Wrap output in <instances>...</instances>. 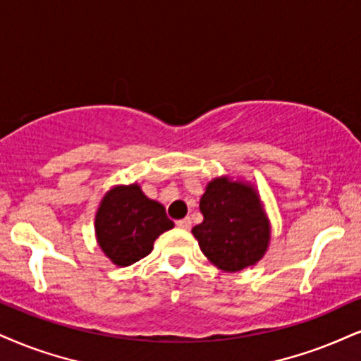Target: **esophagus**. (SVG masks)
Returning <instances> with one entry per match:
<instances>
[{
  "label": "esophagus",
  "mask_w": 361,
  "mask_h": 361,
  "mask_svg": "<svg viewBox=\"0 0 361 361\" xmlns=\"http://www.w3.org/2000/svg\"><path fill=\"white\" fill-rule=\"evenodd\" d=\"M176 224H177V228H180V229L188 231V229H190V226H192V221H190V217H184V219L177 221Z\"/></svg>",
  "instance_id": "obj_1"
}]
</instances>
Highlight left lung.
<instances>
[{"label":"left lung","instance_id":"1","mask_svg":"<svg viewBox=\"0 0 361 361\" xmlns=\"http://www.w3.org/2000/svg\"><path fill=\"white\" fill-rule=\"evenodd\" d=\"M204 221L194 226L199 247L216 268L238 273L262 259L271 224L256 188L249 182L216 177L199 202Z\"/></svg>","mask_w":361,"mask_h":361}]
</instances>
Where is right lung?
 <instances>
[{"instance_id": "1", "label": "right lung", "mask_w": 361, "mask_h": 361, "mask_svg": "<svg viewBox=\"0 0 361 361\" xmlns=\"http://www.w3.org/2000/svg\"><path fill=\"white\" fill-rule=\"evenodd\" d=\"M172 228L162 204L147 197L137 182L106 190L95 214L97 243L120 268L145 257L155 239Z\"/></svg>"}]
</instances>
